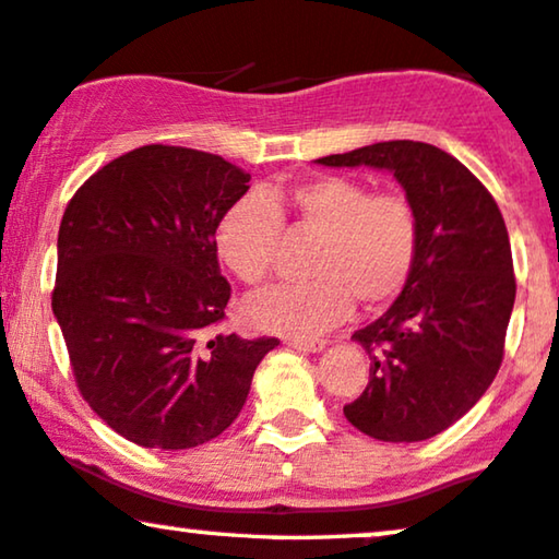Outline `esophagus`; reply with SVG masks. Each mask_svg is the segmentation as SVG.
<instances>
[{
    "mask_svg": "<svg viewBox=\"0 0 559 559\" xmlns=\"http://www.w3.org/2000/svg\"><path fill=\"white\" fill-rule=\"evenodd\" d=\"M286 345L301 349V353H319V349H324L322 340H286Z\"/></svg>",
    "mask_w": 559,
    "mask_h": 559,
    "instance_id": "1",
    "label": "esophagus"
}]
</instances>
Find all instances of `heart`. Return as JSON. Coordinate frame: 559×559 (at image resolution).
I'll list each match as a JSON object with an SVG mask.
<instances>
[{
	"label": "heart",
	"mask_w": 559,
	"mask_h": 559,
	"mask_svg": "<svg viewBox=\"0 0 559 559\" xmlns=\"http://www.w3.org/2000/svg\"><path fill=\"white\" fill-rule=\"evenodd\" d=\"M284 222L292 235L314 240L311 281L245 301V322L263 332L319 337L345 322L355 299L381 309L404 292L419 260L421 222L406 193L373 191L349 176H314L288 191L237 197L214 227L222 265L242 284H265L286 237Z\"/></svg>",
	"instance_id": "heart-1"
}]
</instances>
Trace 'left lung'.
Returning a JSON list of instances; mask_svg holds the SVG:
<instances>
[{
	"instance_id": "obj_1",
	"label": "left lung",
	"mask_w": 559,
	"mask_h": 559,
	"mask_svg": "<svg viewBox=\"0 0 559 559\" xmlns=\"http://www.w3.org/2000/svg\"><path fill=\"white\" fill-rule=\"evenodd\" d=\"M391 170L419 212V260L383 317L353 334L370 381L347 421L383 442H421L478 404L501 368L516 278L501 210L457 158L414 140L326 155Z\"/></svg>"
}]
</instances>
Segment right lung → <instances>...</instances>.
Listing matches in <instances>:
<instances>
[{
    "label": "right lung",
    "instance_id": "right-lung-1",
    "mask_svg": "<svg viewBox=\"0 0 559 559\" xmlns=\"http://www.w3.org/2000/svg\"><path fill=\"white\" fill-rule=\"evenodd\" d=\"M248 183L222 155L143 145L96 170L66 206L53 314L81 396L140 448L219 437L278 345L210 334L233 292L214 227Z\"/></svg>",
    "mask_w": 559,
    "mask_h": 559
}]
</instances>
